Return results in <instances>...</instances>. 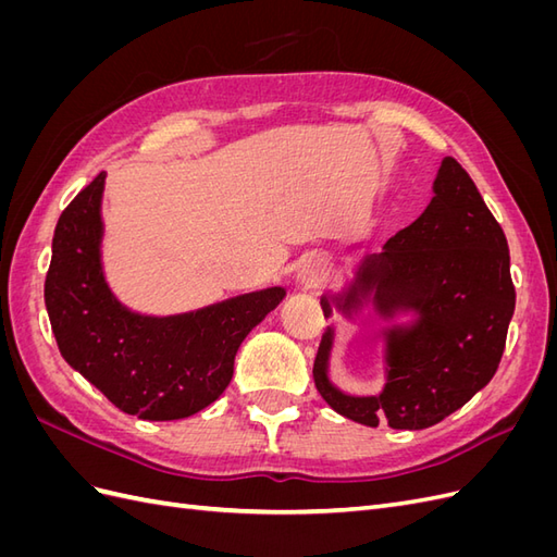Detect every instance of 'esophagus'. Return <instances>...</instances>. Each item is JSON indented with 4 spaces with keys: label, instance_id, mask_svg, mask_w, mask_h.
Wrapping results in <instances>:
<instances>
[{
    "label": "esophagus",
    "instance_id": "34e87169",
    "mask_svg": "<svg viewBox=\"0 0 557 557\" xmlns=\"http://www.w3.org/2000/svg\"><path fill=\"white\" fill-rule=\"evenodd\" d=\"M323 281H325V269L320 267L318 262H309V264L301 267L299 283L305 285V288H318V285Z\"/></svg>",
    "mask_w": 557,
    "mask_h": 557
}]
</instances>
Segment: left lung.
I'll list each match as a JSON object with an SVG mask.
<instances>
[{
	"instance_id": "left-lung-1",
	"label": "left lung",
	"mask_w": 557,
	"mask_h": 557,
	"mask_svg": "<svg viewBox=\"0 0 557 557\" xmlns=\"http://www.w3.org/2000/svg\"><path fill=\"white\" fill-rule=\"evenodd\" d=\"M369 290L383 318L413 309L420 320L387 330V383L376 397H348L330 383L332 327L323 334L313 379L336 413L369 428L385 418L393 430H425L491 383L507 346L516 288L504 230L458 160L442 162L418 221L362 260L339 309H356ZM320 307L330 318L327 297Z\"/></svg>"
}]
</instances>
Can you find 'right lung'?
<instances>
[{
  "label": "right lung",
  "instance_id": "right-lung-1",
  "mask_svg": "<svg viewBox=\"0 0 557 557\" xmlns=\"http://www.w3.org/2000/svg\"><path fill=\"white\" fill-rule=\"evenodd\" d=\"M97 174L60 215L46 274V309L62 358L129 416L178 420L207 409L232 381L248 332L278 307L283 288L234 297L195 313L127 311L102 274Z\"/></svg>",
  "mask_w": 557,
  "mask_h": 557
}]
</instances>
